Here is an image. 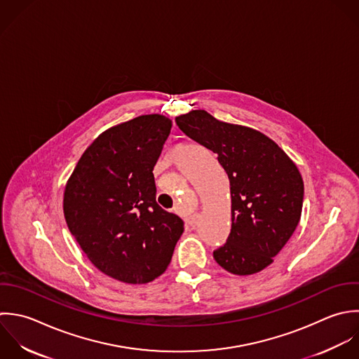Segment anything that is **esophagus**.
I'll list each match as a JSON object with an SVG mask.
<instances>
[{
	"instance_id": "34e87169",
	"label": "esophagus",
	"mask_w": 359,
	"mask_h": 359,
	"mask_svg": "<svg viewBox=\"0 0 359 359\" xmlns=\"http://www.w3.org/2000/svg\"><path fill=\"white\" fill-rule=\"evenodd\" d=\"M197 219H198V214H191V215H189V217L184 218V222H186V225L193 226V225L197 222Z\"/></svg>"
}]
</instances>
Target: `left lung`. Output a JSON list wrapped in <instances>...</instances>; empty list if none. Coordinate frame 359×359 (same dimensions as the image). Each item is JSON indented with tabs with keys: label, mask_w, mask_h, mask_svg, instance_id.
<instances>
[{
	"label": "left lung",
	"mask_w": 359,
	"mask_h": 359,
	"mask_svg": "<svg viewBox=\"0 0 359 359\" xmlns=\"http://www.w3.org/2000/svg\"><path fill=\"white\" fill-rule=\"evenodd\" d=\"M191 140L218 154L231 183L232 229L215 262L235 276L269 267L295 232L304 180L295 162L266 134L219 121L205 110L176 117Z\"/></svg>",
	"instance_id": "left-lung-1"
}]
</instances>
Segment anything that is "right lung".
I'll list each match as a JSON object with an SVG mask.
<instances>
[{
	"instance_id": "obj_1",
	"label": "right lung",
	"mask_w": 359,
	"mask_h": 359,
	"mask_svg": "<svg viewBox=\"0 0 359 359\" xmlns=\"http://www.w3.org/2000/svg\"><path fill=\"white\" fill-rule=\"evenodd\" d=\"M172 120L144 114L103 131L69 176L62 210L69 232L103 274L147 284L168 269L184 226L156 203L154 166Z\"/></svg>"
}]
</instances>
